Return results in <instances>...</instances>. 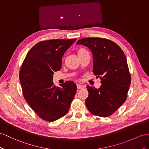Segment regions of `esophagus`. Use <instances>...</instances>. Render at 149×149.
Returning <instances> with one entry per match:
<instances>
[{
  "mask_svg": "<svg viewBox=\"0 0 149 149\" xmlns=\"http://www.w3.org/2000/svg\"><path fill=\"white\" fill-rule=\"evenodd\" d=\"M77 89H82V88H83V87H84V86H82V85H81V84H77Z\"/></svg>",
  "mask_w": 149,
  "mask_h": 149,
  "instance_id": "obj_1",
  "label": "esophagus"
}]
</instances>
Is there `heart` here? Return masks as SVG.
<instances>
[{"mask_svg":"<svg viewBox=\"0 0 149 149\" xmlns=\"http://www.w3.org/2000/svg\"><path fill=\"white\" fill-rule=\"evenodd\" d=\"M84 52H87V50H86L85 49H83V48H81L78 51V54H80V53H84Z\"/></svg>","mask_w":149,"mask_h":149,"instance_id":"b5f03b06","label":"heart"}]
</instances>
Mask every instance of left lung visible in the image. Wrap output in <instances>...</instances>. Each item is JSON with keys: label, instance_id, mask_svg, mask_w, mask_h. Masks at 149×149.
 Returning a JSON list of instances; mask_svg holds the SVG:
<instances>
[{"label": "left lung", "instance_id": "obj_1", "mask_svg": "<svg viewBox=\"0 0 149 149\" xmlns=\"http://www.w3.org/2000/svg\"><path fill=\"white\" fill-rule=\"evenodd\" d=\"M77 45L88 47L93 53V73L102 84L96 89L87 86L89 96L86 105L94 115L107 117L115 112L127 98L131 83L124 52L113 41L101 38H86Z\"/></svg>", "mask_w": 149, "mask_h": 149}]
</instances>
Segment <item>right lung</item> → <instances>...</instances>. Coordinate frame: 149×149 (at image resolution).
<instances>
[{"label": "right lung", "mask_w": 149, "mask_h": 149, "mask_svg": "<svg viewBox=\"0 0 149 149\" xmlns=\"http://www.w3.org/2000/svg\"><path fill=\"white\" fill-rule=\"evenodd\" d=\"M77 39L50 40L36 44L22 64L19 79L23 96L41 119L54 121L65 115L77 91V86L67 81L62 87L53 82L54 72L62 67L64 53Z\"/></svg>", "instance_id": "1"}]
</instances>
